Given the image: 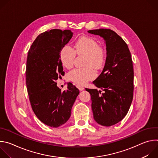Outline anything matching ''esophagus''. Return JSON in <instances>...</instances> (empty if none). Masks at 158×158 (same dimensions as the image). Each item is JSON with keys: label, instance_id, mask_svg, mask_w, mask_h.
<instances>
[{"label": "esophagus", "instance_id": "1", "mask_svg": "<svg viewBox=\"0 0 158 158\" xmlns=\"http://www.w3.org/2000/svg\"><path fill=\"white\" fill-rule=\"evenodd\" d=\"M77 88L79 89V90L80 91H83L84 89L83 86H82V85H79V84L77 85Z\"/></svg>", "mask_w": 158, "mask_h": 158}]
</instances>
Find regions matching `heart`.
Instances as JSON below:
<instances>
[{
	"mask_svg": "<svg viewBox=\"0 0 158 158\" xmlns=\"http://www.w3.org/2000/svg\"><path fill=\"white\" fill-rule=\"evenodd\" d=\"M76 54L85 56L84 68H76L69 72V79L79 84H84L94 79L96 76V71L101 69L106 59V52L104 48L99 46L95 39L82 36L75 42L74 49L69 45H65L60 51V60L62 65L67 69L73 66Z\"/></svg>",
	"mask_w": 158,
	"mask_h": 158,
	"instance_id": "1",
	"label": "heart"
}]
</instances>
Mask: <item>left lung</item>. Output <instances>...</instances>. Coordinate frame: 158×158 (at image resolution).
I'll return each instance as SVG.
<instances>
[{"instance_id":"obj_1","label":"left lung","mask_w":158,"mask_h":158,"mask_svg":"<svg viewBox=\"0 0 158 158\" xmlns=\"http://www.w3.org/2000/svg\"><path fill=\"white\" fill-rule=\"evenodd\" d=\"M102 37L106 45V59L102 72L93 81L97 89L85 90L91 94L94 120L104 126L121 121L131 105L134 90V69L127 44L114 31L107 29L90 30Z\"/></svg>"}]
</instances>
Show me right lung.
<instances>
[{
  "label": "right lung",
  "instance_id": "1",
  "mask_svg": "<svg viewBox=\"0 0 158 158\" xmlns=\"http://www.w3.org/2000/svg\"><path fill=\"white\" fill-rule=\"evenodd\" d=\"M73 35L70 30L52 29L39 35L28 52L26 79L32 109L37 118L47 126L57 127L71 114L79 89L68 83L61 92L57 86L64 73L60 51Z\"/></svg>",
  "mask_w": 158,
  "mask_h": 158
}]
</instances>
